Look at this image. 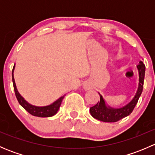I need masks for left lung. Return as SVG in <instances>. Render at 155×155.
<instances>
[{"mask_svg":"<svg viewBox=\"0 0 155 155\" xmlns=\"http://www.w3.org/2000/svg\"><path fill=\"white\" fill-rule=\"evenodd\" d=\"M137 69L138 70L139 76L138 86H137V92L133 99L124 107H112L108 105L102 95L99 93L100 101L96 105L90 108V113L93 118L104 122H116L122 119L123 118L128 116L133 112L143 92L145 66L142 61L139 62Z\"/></svg>","mask_w":155,"mask_h":155,"instance_id":"1","label":"left lung"}]
</instances>
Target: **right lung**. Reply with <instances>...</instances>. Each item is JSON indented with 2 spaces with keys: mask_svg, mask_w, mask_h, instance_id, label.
<instances>
[{
  "mask_svg": "<svg viewBox=\"0 0 155 155\" xmlns=\"http://www.w3.org/2000/svg\"><path fill=\"white\" fill-rule=\"evenodd\" d=\"M14 70H15V65H14L13 69H12V83H13L14 91H15V96H16L17 100H18V103L27 112H28L31 115H34V116L37 117H41V118H46V117H51L55 115L58 111L59 108H60L61 104L62 101H63L64 97H65V94L59 97L58 99L56 100L54 102L51 104L50 105L44 106V107H37V106L32 105V104H29L22 96L19 94L18 89L16 87L15 85V79H14Z\"/></svg>",
  "mask_w": 155,
  "mask_h": 155,
  "instance_id": "add662e5",
  "label": "right lung"
}]
</instances>
